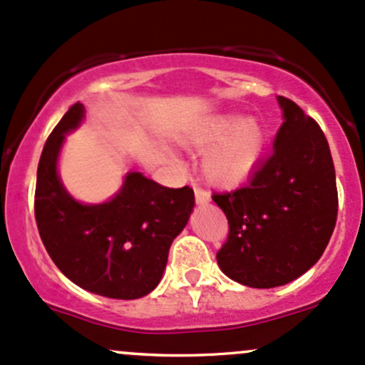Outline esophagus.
I'll return each instance as SVG.
<instances>
[{
  "mask_svg": "<svg viewBox=\"0 0 365 365\" xmlns=\"http://www.w3.org/2000/svg\"><path fill=\"white\" fill-rule=\"evenodd\" d=\"M195 200H197L198 205L207 204V202L210 200V193L207 190H204V187L195 186Z\"/></svg>",
  "mask_w": 365,
  "mask_h": 365,
  "instance_id": "1",
  "label": "esophagus"
}]
</instances>
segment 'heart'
I'll return each mask as SVG.
<instances>
[{"instance_id": "1", "label": "heart", "mask_w": 365, "mask_h": 365, "mask_svg": "<svg viewBox=\"0 0 365 365\" xmlns=\"http://www.w3.org/2000/svg\"><path fill=\"white\" fill-rule=\"evenodd\" d=\"M205 175L214 186L232 190L253 175L265 149V131L255 118L217 114L191 128L182 137L187 148L204 149Z\"/></svg>"}]
</instances>
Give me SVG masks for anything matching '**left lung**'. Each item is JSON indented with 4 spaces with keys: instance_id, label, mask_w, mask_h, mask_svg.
Listing matches in <instances>:
<instances>
[{
    "instance_id": "left-lung-1",
    "label": "left lung",
    "mask_w": 365,
    "mask_h": 365,
    "mask_svg": "<svg viewBox=\"0 0 365 365\" xmlns=\"http://www.w3.org/2000/svg\"><path fill=\"white\" fill-rule=\"evenodd\" d=\"M283 125L246 186L214 193L228 220L217 265L251 288L283 287L323 255L337 220L336 170L329 142L295 101L277 96Z\"/></svg>"
}]
</instances>
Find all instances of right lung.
Masks as SVG:
<instances>
[{
	"mask_svg": "<svg viewBox=\"0 0 365 365\" xmlns=\"http://www.w3.org/2000/svg\"><path fill=\"white\" fill-rule=\"evenodd\" d=\"M82 119L84 105H71L43 145L35 191L40 237L52 262L77 287L108 299H140L161 281L195 193L190 186L165 187L130 172L108 202H77L59 179L58 158L65 135Z\"/></svg>",
	"mask_w": 365,
	"mask_h": 365,
	"instance_id": "right-lung-1",
	"label": "right lung"
}]
</instances>
